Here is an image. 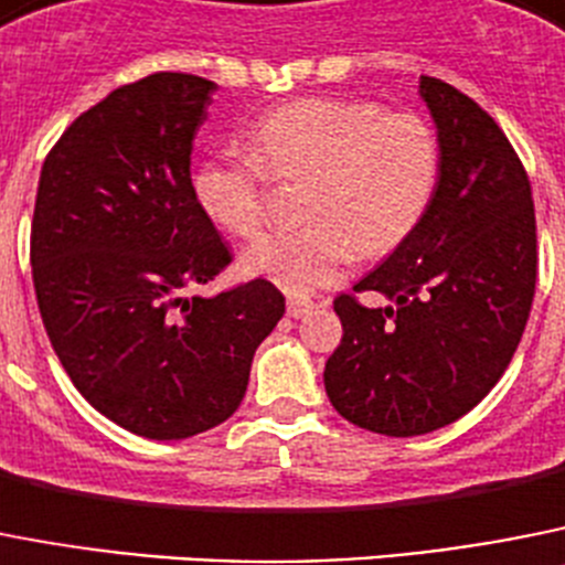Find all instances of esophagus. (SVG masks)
I'll use <instances>...</instances> for the list:
<instances>
[{"label":"esophagus","instance_id":"obj_1","mask_svg":"<svg viewBox=\"0 0 565 565\" xmlns=\"http://www.w3.org/2000/svg\"><path fill=\"white\" fill-rule=\"evenodd\" d=\"M312 310H316V303H312L310 298H301V296L287 298V316L289 318H303V316H310Z\"/></svg>","mask_w":565,"mask_h":565}]
</instances>
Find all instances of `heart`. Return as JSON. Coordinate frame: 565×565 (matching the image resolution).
<instances>
[{
	"label": "heart",
	"instance_id": "b5f03b06",
	"mask_svg": "<svg viewBox=\"0 0 565 565\" xmlns=\"http://www.w3.org/2000/svg\"><path fill=\"white\" fill-rule=\"evenodd\" d=\"M249 153L218 150L195 167L193 195L218 230L253 238L264 222V181L307 179L303 222L244 249L242 269L287 292H316L352 255H381L418 227L440 173L438 136L418 113L361 99H298L247 134Z\"/></svg>",
	"mask_w": 565,
	"mask_h": 565
}]
</instances>
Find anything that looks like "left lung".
<instances>
[{"instance_id": "8db88e82", "label": "left lung", "mask_w": 565, "mask_h": 565, "mask_svg": "<svg viewBox=\"0 0 565 565\" xmlns=\"http://www.w3.org/2000/svg\"><path fill=\"white\" fill-rule=\"evenodd\" d=\"M440 173L424 218L355 292L338 296L343 338L323 370L332 406L361 429L412 438L463 418L518 350L537 281L532 184L478 102L420 76Z\"/></svg>"}]
</instances>
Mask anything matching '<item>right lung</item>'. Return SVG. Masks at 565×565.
Instances as JSON below:
<instances>
[{
  "label": "right lung",
  "mask_w": 565,
  "mask_h": 565,
  "mask_svg": "<svg viewBox=\"0 0 565 565\" xmlns=\"http://www.w3.org/2000/svg\"><path fill=\"white\" fill-rule=\"evenodd\" d=\"M213 90L193 73L116 87L39 175L31 267L47 338L87 404L150 440L224 424L284 316L264 278L193 292L233 262L190 179Z\"/></svg>",
  "instance_id": "add662e5"
}]
</instances>
